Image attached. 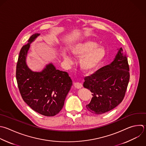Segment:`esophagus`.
<instances>
[{"label": "esophagus", "mask_w": 146, "mask_h": 146, "mask_svg": "<svg viewBox=\"0 0 146 146\" xmlns=\"http://www.w3.org/2000/svg\"><path fill=\"white\" fill-rule=\"evenodd\" d=\"M74 86L76 88L80 89L82 87V84L80 83H74Z\"/></svg>", "instance_id": "esophagus-1"}]
</instances>
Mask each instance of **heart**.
I'll list each match as a JSON object with an SVG mask.
<instances>
[{
  "label": "heart",
  "instance_id": "heart-1",
  "mask_svg": "<svg viewBox=\"0 0 146 146\" xmlns=\"http://www.w3.org/2000/svg\"><path fill=\"white\" fill-rule=\"evenodd\" d=\"M70 53L76 57H80L79 65L80 70L84 73H90L95 70L106 56L104 47L98 46V44L90 39L78 42L69 47ZM63 58L68 63L71 62V58L66 50L62 52Z\"/></svg>",
  "mask_w": 146,
  "mask_h": 146
}]
</instances>
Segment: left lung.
<instances>
[{
    "label": "left lung",
    "mask_w": 146,
    "mask_h": 146,
    "mask_svg": "<svg viewBox=\"0 0 146 146\" xmlns=\"http://www.w3.org/2000/svg\"><path fill=\"white\" fill-rule=\"evenodd\" d=\"M113 60L84 79L83 87L92 98L86 106L91 112L102 114L117 106L123 100L129 80V66L122 48H117Z\"/></svg>",
    "instance_id": "8db88e82"
}]
</instances>
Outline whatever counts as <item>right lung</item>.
Wrapping results in <instances>:
<instances>
[{"label": "right lung", "instance_id": "right-lung-1", "mask_svg": "<svg viewBox=\"0 0 146 146\" xmlns=\"http://www.w3.org/2000/svg\"><path fill=\"white\" fill-rule=\"evenodd\" d=\"M39 35L33 34L21 50L16 77L23 100L40 114L53 116L62 109L72 81L67 72L57 70L52 63L47 64L40 71H34L29 67L27 56L30 44Z\"/></svg>", "mask_w": 146, "mask_h": 146}]
</instances>
